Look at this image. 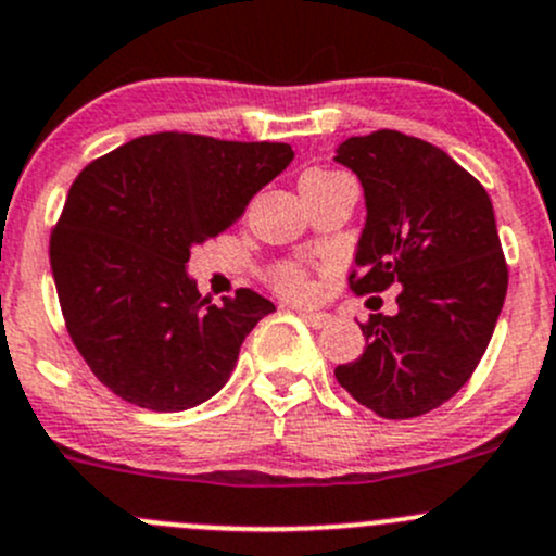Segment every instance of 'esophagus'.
Masks as SVG:
<instances>
[{
  "label": "esophagus",
  "mask_w": 556,
  "mask_h": 556,
  "mask_svg": "<svg viewBox=\"0 0 556 556\" xmlns=\"http://www.w3.org/2000/svg\"><path fill=\"white\" fill-rule=\"evenodd\" d=\"M301 317L312 325V328H325L330 323V314L328 312H312V309H299Z\"/></svg>",
  "instance_id": "esophagus-1"
}]
</instances>
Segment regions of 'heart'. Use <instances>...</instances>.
<instances>
[{"mask_svg":"<svg viewBox=\"0 0 556 556\" xmlns=\"http://www.w3.org/2000/svg\"><path fill=\"white\" fill-rule=\"evenodd\" d=\"M319 174H330V172H306L304 179L306 177H319ZM277 288L282 290V293L293 295V299H306V295H309V290H312V285H309V277H306L304 268L282 266L277 271Z\"/></svg>","mask_w":556,"mask_h":556,"instance_id":"b5f03b06","label":"heart"}]
</instances>
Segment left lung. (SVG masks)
Returning a JSON list of instances; mask_svg holds the SVG:
<instances>
[{
    "label": "left lung",
    "mask_w": 556,
    "mask_h": 556,
    "mask_svg": "<svg viewBox=\"0 0 556 556\" xmlns=\"http://www.w3.org/2000/svg\"><path fill=\"white\" fill-rule=\"evenodd\" d=\"M333 161L366 199L352 290L401 285L397 312L361 325L366 350L336 379L379 417H422L468 382L501 317L508 266L495 210L444 150L401 131L350 137Z\"/></svg>",
    "instance_id": "left-lung-1"
}]
</instances>
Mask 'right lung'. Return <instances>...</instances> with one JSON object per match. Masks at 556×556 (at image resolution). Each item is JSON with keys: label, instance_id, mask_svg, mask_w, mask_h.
I'll use <instances>...</instances> for the list:
<instances>
[{"label": "right lung", "instance_id": "right-lung-1", "mask_svg": "<svg viewBox=\"0 0 556 556\" xmlns=\"http://www.w3.org/2000/svg\"><path fill=\"white\" fill-rule=\"evenodd\" d=\"M285 142L150 134L77 174L50 237L66 330L117 397L185 412L231 377L242 341L274 304L255 290L210 304L190 250L231 228L293 161Z\"/></svg>", "mask_w": 556, "mask_h": 556}]
</instances>
